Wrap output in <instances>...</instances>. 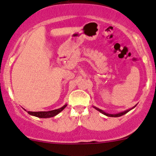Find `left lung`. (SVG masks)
Here are the masks:
<instances>
[{
    "label": "left lung",
    "instance_id": "1",
    "mask_svg": "<svg viewBox=\"0 0 156 156\" xmlns=\"http://www.w3.org/2000/svg\"><path fill=\"white\" fill-rule=\"evenodd\" d=\"M135 106H136V105H135ZM135 106H134V107H135ZM134 107H133L132 108H131V109L127 110V111H123V112L118 113V114H108V113H105V111H103L102 110L99 109V108H96V107H93V108H94L95 109L97 110L98 111H99V112H101V114H105V115L108 116V117H121V116H122V115H124V114H126V113L129 112V111H131V110H132V109H133V108H134Z\"/></svg>",
    "mask_w": 156,
    "mask_h": 156
}]
</instances>
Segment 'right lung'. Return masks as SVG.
Wrapping results in <instances>:
<instances>
[{"instance_id": "obj_1", "label": "right lung", "mask_w": 156, "mask_h": 156, "mask_svg": "<svg viewBox=\"0 0 156 156\" xmlns=\"http://www.w3.org/2000/svg\"><path fill=\"white\" fill-rule=\"evenodd\" d=\"M67 105L66 104L62 108H58V109L53 110V111H38V112H33V111H27L30 115L34 116V117H37L39 118H49L56 116L59 113L61 112L64 108L66 107Z\"/></svg>"}]
</instances>
